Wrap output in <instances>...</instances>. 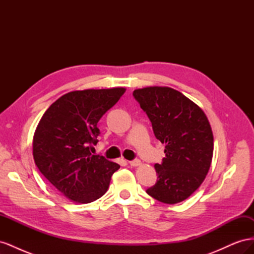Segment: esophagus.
I'll list each match as a JSON object with an SVG mask.
<instances>
[{
	"instance_id": "34e87169",
	"label": "esophagus",
	"mask_w": 254,
	"mask_h": 254,
	"mask_svg": "<svg viewBox=\"0 0 254 254\" xmlns=\"http://www.w3.org/2000/svg\"><path fill=\"white\" fill-rule=\"evenodd\" d=\"M142 163H141V161L140 160H133V161H129V165L130 166H140Z\"/></svg>"
}]
</instances>
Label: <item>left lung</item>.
<instances>
[{
    "label": "left lung",
    "mask_w": 254,
    "mask_h": 254,
    "mask_svg": "<svg viewBox=\"0 0 254 254\" xmlns=\"http://www.w3.org/2000/svg\"><path fill=\"white\" fill-rule=\"evenodd\" d=\"M133 96L149 118L156 137L165 144V158L155 164L157 183L146 193L167 204L186 200L210 170L214 139L209 120L200 107L172 88L136 89Z\"/></svg>",
    "instance_id": "1"
}]
</instances>
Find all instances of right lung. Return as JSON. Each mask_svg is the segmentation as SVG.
<instances>
[{"label": "right lung", "instance_id": "add662e5", "mask_svg": "<svg viewBox=\"0 0 254 254\" xmlns=\"http://www.w3.org/2000/svg\"><path fill=\"white\" fill-rule=\"evenodd\" d=\"M125 88L72 91L44 112L33 139L37 167L61 194L76 203L101 198L120 165L92 155L97 123L119 102Z\"/></svg>", "mask_w": 254, "mask_h": 254}]
</instances>
